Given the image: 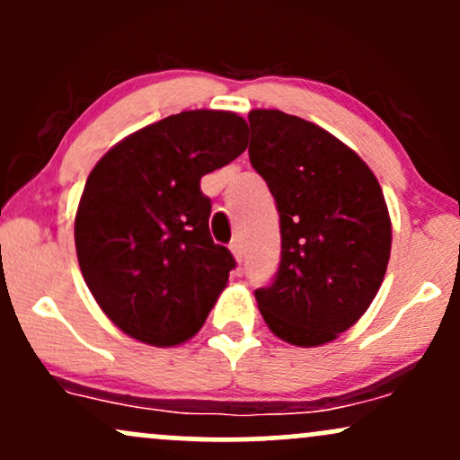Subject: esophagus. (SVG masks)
I'll return each mask as SVG.
<instances>
[{
  "instance_id": "obj_1",
  "label": "esophagus",
  "mask_w": 460,
  "mask_h": 460,
  "mask_svg": "<svg viewBox=\"0 0 460 460\" xmlns=\"http://www.w3.org/2000/svg\"><path fill=\"white\" fill-rule=\"evenodd\" d=\"M229 248H231V252H234L235 261L240 263L242 261V240H237V237H235V240L229 244Z\"/></svg>"
}]
</instances>
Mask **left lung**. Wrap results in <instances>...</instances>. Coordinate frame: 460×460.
<instances>
[{
    "instance_id": "1",
    "label": "left lung",
    "mask_w": 460,
    "mask_h": 460,
    "mask_svg": "<svg viewBox=\"0 0 460 460\" xmlns=\"http://www.w3.org/2000/svg\"><path fill=\"white\" fill-rule=\"evenodd\" d=\"M252 168L281 220V263L257 305L279 340L311 348L366 314L392 252L378 179L350 146L281 110H251Z\"/></svg>"
}]
</instances>
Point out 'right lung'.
I'll return each instance as SVG.
<instances>
[{"label":"right lung","instance_id":"obj_1","mask_svg":"<svg viewBox=\"0 0 460 460\" xmlns=\"http://www.w3.org/2000/svg\"><path fill=\"white\" fill-rule=\"evenodd\" d=\"M246 129L234 112L188 110L120 140L88 175L79 268L103 314L142 344L188 341L226 288L235 260L209 235L200 177L246 149Z\"/></svg>","mask_w":460,"mask_h":460}]
</instances>
